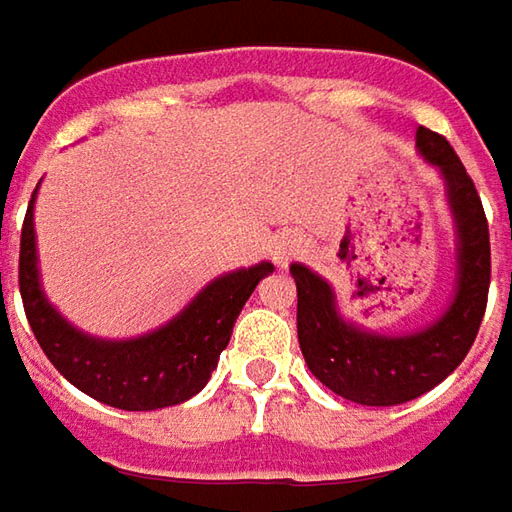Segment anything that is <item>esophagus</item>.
<instances>
[{
	"label": "esophagus",
	"instance_id": "obj_1",
	"mask_svg": "<svg viewBox=\"0 0 512 512\" xmlns=\"http://www.w3.org/2000/svg\"><path fill=\"white\" fill-rule=\"evenodd\" d=\"M300 252H303V249H300V240L294 238V235H277V238H274L272 260L277 269H286Z\"/></svg>",
	"mask_w": 512,
	"mask_h": 512
}]
</instances>
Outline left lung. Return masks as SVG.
<instances>
[{
  "instance_id": "8db88e82",
  "label": "left lung",
  "mask_w": 512,
  "mask_h": 512,
  "mask_svg": "<svg viewBox=\"0 0 512 512\" xmlns=\"http://www.w3.org/2000/svg\"><path fill=\"white\" fill-rule=\"evenodd\" d=\"M416 150L439 169L456 235V280L448 309L411 334H379L345 320L337 294L317 272L291 263L297 340L314 377L360 405H399L428 394L456 371L479 334L490 289V232L479 192L439 133L416 130Z\"/></svg>"
}]
</instances>
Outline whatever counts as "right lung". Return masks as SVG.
I'll list each match as a JSON object with an SVG mask.
<instances>
[{
  "label": "right lung",
  "instance_id": "1",
  "mask_svg": "<svg viewBox=\"0 0 512 512\" xmlns=\"http://www.w3.org/2000/svg\"><path fill=\"white\" fill-rule=\"evenodd\" d=\"M27 206L19 246V291L36 340L70 385L121 411H155L192 399L218 368L240 309L272 263L235 269L206 283L169 323L130 340H101L67 323L45 297L36 255L33 203ZM2 289V274H0Z\"/></svg>",
  "mask_w": 512,
  "mask_h": 512
}]
</instances>
